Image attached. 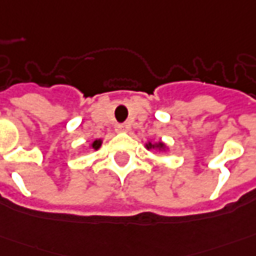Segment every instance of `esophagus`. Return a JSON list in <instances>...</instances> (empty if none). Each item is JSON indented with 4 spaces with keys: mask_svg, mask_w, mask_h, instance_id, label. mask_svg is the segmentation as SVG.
I'll return each instance as SVG.
<instances>
[{
    "mask_svg": "<svg viewBox=\"0 0 256 256\" xmlns=\"http://www.w3.org/2000/svg\"><path fill=\"white\" fill-rule=\"evenodd\" d=\"M116 131H117V132H128V131H130V126H128V125H125V124L117 125V126H116Z\"/></svg>",
    "mask_w": 256,
    "mask_h": 256,
    "instance_id": "obj_1",
    "label": "esophagus"
}]
</instances>
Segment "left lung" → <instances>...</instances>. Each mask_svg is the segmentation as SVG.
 Segmentation results:
<instances>
[{"mask_svg": "<svg viewBox=\"0 0 256 256\" xmlns=\"http://www.w3.org/2000/svg\"><path fill=\"white\" fill-rule=\"evenodd\" d=\"M145 148L148 150H158V152H167L168 150V146L166 145L164 142L158 140V142H153V140H148L145 144Z\"/></svg>", "mask_w": 256, "mask_h": 256, "instance_id": "obj_1", "label": "left lung"}]
</instances>
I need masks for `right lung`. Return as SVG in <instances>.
<instances>
[{
    "label": "right lung",
    "instance_id": "right-lung-1",
    "mask_svg": "<svg viewBox=\"0 0 256 256\" xmlns=\"http://www.w3.org/2000/svg\"><path fill=\"white\" fill-rule=\"evenodd\" d=\"M103 144V139H94L93 142L89 144V149H93V150H98L100 149V146Z\"/></svg>",
    "mask_w": 256,
    "mask_h": 256
}]
</instances>
